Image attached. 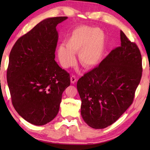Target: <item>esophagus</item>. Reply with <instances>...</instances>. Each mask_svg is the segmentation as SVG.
Masks as SVG:
<instances>
[{
	"label": "esophagus",
	"instance_id": "34e87169",
	"mask_svg": "<svg viewBox=\"0 0 150 150\" xmlns=\"http://www.w3.org/2000/svg\"><path fill=\"white\" fill-rule=\"evenodd\" d=\"M70 80H71V82L72 84H74L77 81V79L76 77V76L75 75H72L71 76V78H70Z\"/></svg>",
	"mask_w": 150,
	"mask_h": 150
}]
</instances>
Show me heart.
Wrapping results in <instances>:
<instances>
[{
    "instance_id": "1",
    "label": "heart",
    "mask_w": 150,
    "mask_h": 150,
    "mask_svg": "<svg viewBox=\"0 0 150 150\" xmlns=\"http://www.w3.org/2000/svg\"><path fill=\"white\" fill-rule=\"evenodd\" d=\"M65 47L57 49V56L63 68H68L76 62L78 53L80 64L86 69L93 68L100 62L105 47V35L96 28L81 26L72 31L64 42Z\"/></svg>"
}]
</instances>
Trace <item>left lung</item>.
Segmentation results:
<instances>
[{"label":"left lung","instance_id":"left-lung-1","mask_svg":"<svg viewBox=\"0 0 150 150\" xmlns=\"http://www.w3.org/2000/svg\"><path fill=\"white\" fill-rule=\"evenodd\" d=\"M120 46L98 66L79 79L81 113L94 129L111 125L131 106L142 77V57L138 46L120 31Z\"/></svg>","mask_w":150,"mask_h":150}]
</instances>
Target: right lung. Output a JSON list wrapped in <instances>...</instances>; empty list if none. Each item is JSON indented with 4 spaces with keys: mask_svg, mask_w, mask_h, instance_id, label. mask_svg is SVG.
<instances>
[{
    "mask_svg": "<svg viewBox=\"0 0 150 150\" xmlns=\"http://www.w3.org/2000/svg\"><path fill=\"white\" fill-rule=\"evenodd\" d=\"M67 17L47 18L19 38L9 57L7 82L15 110L34 125L52 121L59 112L69 74L55 60L57 24Z\"/></svg>",
    "mask_w": 150,
    "mask_h": 150,
    "instance_id": "obj_1",
    "label": "right lung"
}]
</instances>
